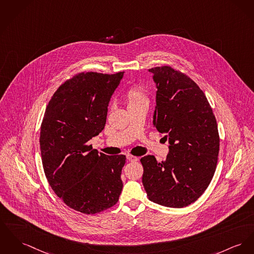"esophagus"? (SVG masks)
Masks as SVG:
<instances>
[{
    "instance_id": "34e87169",
    "label": "esophagus",
    "mask_w": 254,
    "mask_h": 254,
    "mask_svg": "<svg viewBox=\"0 0 254 254\" xmlns=\"http://www.w3.org/2000/svg\"><path fill=\"white\" fill-rule=\"evenodd\" d=\"M127 160L130 161V162H136L138 160L137 157L133 156V155H127Z\"/></svg>"
}]
</instances>
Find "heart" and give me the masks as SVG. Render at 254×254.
Masks as SVG:
<instances>
[{
    "mask_svg": "<svg viewBox=\"0 0 254 254\" xmlns=\"http://www.w3.org/2000/svg\"><path fill=\"white\" fill-rule=\"evenodd\" d=\"M142 102H148L146 89L141 85H132L126 93V103L128 108Z\"/></svg>",
    "mask_w": 254,
    "mask_h": 254,
    "instance_id": "obj_1",
    "label": "heart"
}]
</instances>
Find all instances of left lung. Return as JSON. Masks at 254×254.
<instances>
[{"label":"left lung","mask_w":254,"mask_h":254,"mask_svg":"<svg viewBox=\"0 0 254 254\" xmlns=\"http://www.w3.org/2000/svg\"><path fill=\"white\" fill-rule=\"evenodd\" d=\"M149 72L157 87L153 124L170 145L166 161L151 155L140 159L142 184L149 200L183 208L197 200L214 176L218 124L204 92L186 74L169 65Z\"/></svg>","instance_id":"1"}]
</instances>
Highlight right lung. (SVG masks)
I'll return each instance as SVG.
<instances>
[{
    "instance_id": "add662e5",
    "label": "right lung",
    "mask_w": 254,
    "mask_h": 254,
    "mask_svg": "<svg viewBox=\"0 0 254 254\" xmlns=\"http://www.w3.org/2000/svg\"><path fill=\"white\" fill-rule=\"evenodd\" d=\"M124 72H82L52 96L40 128V152L55 193L78 212L100 213L119 201L124 155H100L87 141L105 127L110 99Z\"/></svg>"
}]
</instances>
